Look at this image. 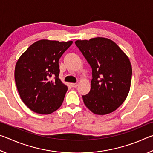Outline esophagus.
I'll use <instances>...</instances> for the list:
<instances>
[{
  "label": "esophagus",
  "mask_w": 153,
  "mask_h": 153,
  "mask_svg": "<svg viewBox=\"0 0 153 153\" xmlns=\"http://www.w3.org/2000/svg\"><path fill=\"white\" fill-rule=\"evenodd\" d=\"M71 87H73V88H76L77 86H78V84H77V83H71Z\"/></svg>",
  "instance_id": "1"
}]
</instances>
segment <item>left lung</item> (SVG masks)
I'll return each instance as SVG.
<instances>
[{
  "label": "left lung",
  "mask_w": 153,
  "mask_h": 153,
  "mask_svg": "<svg viewBox=\"0 0 153 153\" xmlns=\"http://www.w3.org/2000/svg\"><path fill=\"white\" fill-rule=\"evenodd\" d=\"M75 43L92 69L90 91L82 96L85 105L97 115L113 112L125 101L130 89L132 69L129 58L108 38Z\"/></svg>",
  "instance_id": "left-lung-1"
}]
</instances>
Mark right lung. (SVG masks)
Segmentation results:
<instances>
[{"instance_id": "add662e5", "label": "right lung", "mask_w": 153, "mask_h": 153, "mask_svg": "<svg viewBox=\"0 0 153 153\" xmlns=\"http://www.w3.org/2000/svg\"><path fill=\"white\" fill-rule=\"evenodd\" d=\"M72 43L38 40L18 59L15 69L17 88L22 101L33 112L47 115L61 106L68 88L59 78V60Z\"/></svg>"}]
</instances>
